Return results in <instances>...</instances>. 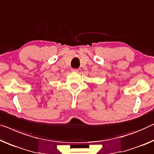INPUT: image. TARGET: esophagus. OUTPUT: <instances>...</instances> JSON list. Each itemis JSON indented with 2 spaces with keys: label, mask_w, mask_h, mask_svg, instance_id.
I'll return each mask as SVG.
<instances>
[{
  "label": "esophagus",
  "mask_w": 154,
  "mask_h": 154,
  "mask_svg": "<svg viewBox=\"0 0 154 154\" xmlns=\"http://www.w3.org/2000/svg\"><path fill=\"white\" fill-rule=\"evenodd\" d=\"M71 70H72V72H77L78 71H79V70L76 69V68H72V69Z\"/></svg>",
  "instance_id": "1"
}]
</instances>
